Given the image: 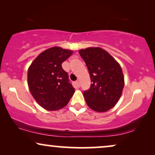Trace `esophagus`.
<instances>
[{
  "instance_id": "1",
  "label": "esophagus",
  "mask_w": 155,
  "mask_h": 155,
  "mask_svg": "<svg viewBox=\"0 0 155 155\" xmlns=\"http://www.w3.org/2000/svg\"><path fill=\"white\" fill-rule=\"evenodd\" d=\"M76 85H77L78 86H80V84H79V80H77V81H76Z\"/></svg>"
}]
</instances>
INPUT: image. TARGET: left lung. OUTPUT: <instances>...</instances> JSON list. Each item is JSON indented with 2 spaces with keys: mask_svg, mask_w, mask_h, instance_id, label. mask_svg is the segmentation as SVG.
Here are the masks:
<instances>
[{
  "mask_svg": "<svg viewBox=\"0 0 155 155\" xmlns=\"http://www.w3.org/2000/svg\"><path fill=\"white\" fill-rule=\"evenodd\" d=\"M90 74L91 84L84 96L90 108L106 112L113 108L120 98L124 77L119 64L104 49L89 47L79 50Z\"/></svg>",
  "mask_w": 155,
  "mask_h": 155,
  "instance_id": "8db88e82",
  "label": "left lung"
}]
</instances>
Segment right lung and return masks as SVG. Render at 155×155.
<instances>
[{
    "instance_id": "add662e5",
    "label": "right lung",
    "mask_w": 155,
    "mask_h": 155,
    "mask_svg": "<svg viewBox=\"0 0 155 155\" xmlns=\"http://www.w3.org/2000/svg\"><path fill=\"white\" fill-rule=\"evenodd\" d=\"M72 53L59 47H51L41 53L29 67L28 83L31 94L46 110L64 108L74 95L75 89L61 67Z\"/></svg>"
}]
</instances>
